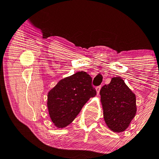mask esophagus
<instances>
[{"label": "esophagus", "mask_w": 159, "mask_h": 159, "mask_svg": "<svg viewBox=\"0 0 159 159\" xmlns=\"http://www.w3.org/2000/svg\"><path fill=\"white\" fill-rule=\"evenodd\" d=\"M100 89H101V86H98V87L96 88V91H97V94L98 95H99V93Z\"/></svg>", "instance_id": "34e87169"}]
</instances>
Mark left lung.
Wrapping results in <instances>:
<instances>
[{"mask_svg":"<svg viewBox=\"0 0 159 159\" xmlns=\"http://www.w3.org/2000/svg\"><path fill=\"white\" fill-rule=\"evenodd\" d=\"M103 117L107 127L115 133L128 128L137 113L136 97L120 77H115L100 90Z\"/></svg>","mask_w":159,"mask_h":159,"instance_id":"obj_1","label":"left lung"}]
</instances>
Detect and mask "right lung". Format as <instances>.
Instances as JSON below:
<instances>
[{
  "mask_svg": "<svg viewBox=\"0 0 159 159\" xmlns=\"http://www.w3.org/2000/svg\"><path fill=\"white\" fill-rule=\"evenodd\" d=\"M92 78L85 71H78L61 80L48 93L47 106L52 121L57 128L70 125L84 105L96 95Z\"/></svg>",
  "mask_w": 159,
  "mask_h": 159,
  "instance_id": "1",
  "label": "right lung"
}]
</instances>
